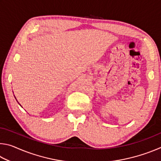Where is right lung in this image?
Segmentation results:
<instances>
[{
	"mask_svg": "<svg viewBox=\"0 0 161 161\" xmlns=\"http://www.w3.org/2000/svg\"><path fill=\"white\" fill-rule=\"evenodd\" d=\"M14 97H15V96H14ZM15 99H16V98H15ZM16 101H17V99H16ZM17 102H18V101H17ZM18 103H19V105H20V107H22V106H21V104H20V103H19V102H18Z\"/></svg>",
	"mask_w": 161,
	"mask_h": 161,
	"instance_id": "add662e5",
	"label": "right lung"
}]
</instances>
